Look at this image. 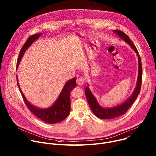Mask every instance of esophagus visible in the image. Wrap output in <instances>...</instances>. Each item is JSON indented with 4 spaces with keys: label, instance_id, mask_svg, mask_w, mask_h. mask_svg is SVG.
Segmentation results:
<instances>
[{
    "label": "esophagus",
    "instance_id": "34e87169",
    "mask_svg": "<svg viewBox=\"0 0 156 156\" xmlns=\"http://www.w3.org/2000/svg\"><path fill=\"white\" fill-rule=\"evenodd\" d=\"M85 81V80L84 78L83 77H79L76 79V83L78 84V85L79 86H82L84 84Z\"/></svg>",
    "mask_w": 156,
    "mask_h": 156
}]
</instances>
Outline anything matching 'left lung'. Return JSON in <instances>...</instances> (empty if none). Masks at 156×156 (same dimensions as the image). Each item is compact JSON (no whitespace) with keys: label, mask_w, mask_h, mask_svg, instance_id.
I'll return each mask as SVG.
<instances>
[{"label":"left lung","mask_w":156,"mask_h":156,"mask_svg":"<svg viewBox=\"0 0 156 156\" xmlns=\"http://www.w3.org/2000/svg\"><path fill=\"white\" fill-rule=\"evenodd\" d=\"M114 33H115L118 36L120 37L123 41L126 42L128 45L133 49L136 54L138 58V75L137 78V82L136 84V87L135 90L133 91L132 94L130 96L129 98H128L122 104L118 105L112 107H102L98 102L96 98V97L93 94L91 91H90V88L88 86H86L84 89L85 95L87 101V102L90 105L91 109L92 110L93 114L101 119H111L118 117L120 115L125 114L128 108L131 107L133 103L135 102V99L138 97L140 94L141 82H142V66H141V61L140 55L138 54V51L136 47L133 44L129 37L123 32L120 30H113ZM89 86V84H87Z\"/></svg>","instance_id":"8db88e82"}]
</instances>
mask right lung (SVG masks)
Instances as JSON below:
<instances>
[{
    "label": "right lung",
    "mask_w": 156,
    "mask_h": 156,
    "mask_svg": "<svg viewBox=\"0 0 156 156\" xmlns=\"http://www.w3.org/2000/svg\"><path fill=\"white\" fill-rule=\"evenodd\" d=\"M42 33H38L31 36L26 41L23 46L21 49L17 60L16 69L18 67V65L25 51L28 49V48L30 47V46L34 41L39 39V37H40V36L42 35ZM76 78H73L65 83L58 98L51 107L46 108H42L33 105V104L30 103V102L27 100V99L23 94L20 87L18 80V76H16L18 86L19 87L21 96L23 97V100L28 108L38 119H39L40 120H42L44 122L50 124L58 123L63 120L69 115L71 108L70 94L73 89L76 86Z\"/></svg>",
    "instance_id": "add662e5"
}]
</instances>
